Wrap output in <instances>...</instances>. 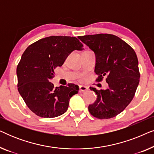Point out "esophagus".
I'll return each mask as SVG.
<instances>
[{
	"mask_svg": "<svg viewBox=\"0 0 154 154\" xmlns=\"http://www.w3.org/2000/svg\"><path fill=\"white\" fill-rule=\"evenodd\" d=\"M88 90V88L87 87H85V86L84 85H80L79 86V92H85L87 91Z\"/></svg>",
	"mask_w": 154,
	"mask_h": 154,
	"instance_id": "obj_1",
	"label": "esophagus"
}]
</instances>
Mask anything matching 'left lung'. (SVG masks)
<instances>
[{"instance_id":"left-lung-1","label":"left lung","mask_w":154,"mask_h":154,"mask_svg":"<svg viewBox=\"0 0 154 154\" xmlns=\"http://www.w3.org/2000/svg\"><path fill=\"white\" fill-rule=\"evenodd\" d=\"M96 56L94 71L97 82L106 77L109 88L95 92L97 100L88 106L90 114L99 119H109L121 113L133 99L140 83L137 54L127 43L115 35L99 33L78 37Z\"/></svg>"}]
</instances>
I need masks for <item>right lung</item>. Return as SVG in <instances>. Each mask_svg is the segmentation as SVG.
<instances>
[{"instance_id": "obj_1", "label": "right lung", "mask_w": 154, "mask_h": 154, "mask_svg": "<svg viewBox=\"0 0 154 154\" xmlns=\"http://www.w3.org/2000/svg\"><path fill=\"white\" fill-rule=\"evenodd\" d=\"M79 39L71 36H49L31 44L17 67V89L26 106L41 118H54L67 111L69 100L79 92L73 83L54 87L50 81L54 70L61 66L73 50H83Z\"/></svg>"}]
</instances>
